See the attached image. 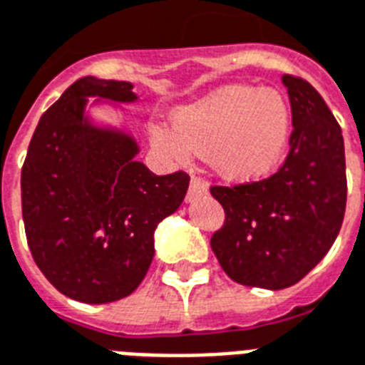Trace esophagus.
Returning a JSON list of instances; mask_svg holds the SVG:
<instances>
[{
    "label": "esophagus",
    "mask_w": 365,
    "mask_h": 365,
    "mask_svg": "<svg viewBox=\"0 0 365 365\" xmlns=\"http://www.w3.org/2000/svg\"><path fill=\"white\" fill-rule=\"evenodd\" d=\"M207 192V185L203 182L202 179H197V177H192L190 179V188H188V194H186V200L192 202L194 197L200 196V194H205Z\"/></svg>",
    "instance_id": "esophagus-1"
}]
</instances>
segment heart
I'll use <instances>...</instances> for the list:
<instances>
[{"mask_svg": "<svg viewBox=\"0 0 365 365\" xmlns=\"http://www.w3.org/2000/svg\"><path fill=\"white\" fill-rule=\"evenodd\" d=\"M152 144L185 162L207 152L209 165L230 180H257L279 163L291 137L289 104L278 91L230 86L175 114V125L152 123Z\"/></svg>", "mask_w": 365, "mask_h": 365, "instance_id": "obj_1", "label": "heart"}]
</instances>
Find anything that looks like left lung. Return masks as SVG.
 I'll return each mask as SVG.
<instances>
[{"label":"left lung","mask_w":365,"mask_h":365,"mask_svg":"<svg viewBox=\"0 0 365 365\" xmlns=\"http://www.w3.org/2000/svg\"><path fill=\"white\" fill-rule=\"evenodd\" d=\"M282 83L293 123L284 165L264 180L211 188L227 215L211 250L234 282L264 289L297 284L326 257L346 205L337 120L309 81L282 76Z\"/></svg>","instance_id":"1"}]
</instances>
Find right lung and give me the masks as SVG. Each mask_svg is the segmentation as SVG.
Listing matches in <instances>:
<instances>
[{"label": "right lung", "instance_id": "right-lung-1", "mask_svg": "<svg viewBox=\"0 0 365 365\" xmlns=\"http://www.w3.org/2000/svg\"><path fill=\"white\" fill-rule=\"evenodd\" d=\"M137 103L133 83L81 78L39 120L22 165V219L32 257L62 295L114 303L143 282L158 225L185 200L190 177L154 175L137 140L98 125L89 98ZM91 104V106H93Z\"/></svg>", "mask_w": 365, "mask_h": 365}]
</instances>
